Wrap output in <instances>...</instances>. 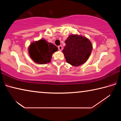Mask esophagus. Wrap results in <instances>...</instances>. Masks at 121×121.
<instances>
[{"label": "esophagus", "instance_id": "34e87169", "mask_svg": "<svg viewBox=\"0 0 121 121\" xmlns=\"http://www.w3.org/2000/svg\"><path fill=\"white\" fill-rule=\"evenodd\" d=\"M58 49H59V50H60V51L62 50V45L59 46H58Z\"/></svg>", "mask_w": 121, "mask_h": 121}]
</instances>
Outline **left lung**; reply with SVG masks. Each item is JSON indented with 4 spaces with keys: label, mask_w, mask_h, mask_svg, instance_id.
<instances>
[{
    "label": "left lung",
    "mask_w": 121,
    "mask_h": 121,
    "mask_svg": "<svg viewBox=\"0 0 121 121\" xmlns=\"http://www.w3.org/2000/svg\"><path fill=\"white\" fill-rule=\"evenodd\" d=\"M62 52L67 63L73 66H79L85 63L91 54L92 45L85 37L71 35L65 41Z\"/></svg>",
    "instance_id": "8db88e82"
}]
</instances>
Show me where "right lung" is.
Wrapping results in <instances>:
<instances>
[{"instance_id": "obj_1", "label": "right lung", "mask_w": 121, "mask_h": 121, "mask_svg": "<svg viewBox=\"0 0 121 121\" xmlns=\"http://www.w3.org/2000/svg\"><path fill=\"white\" fill-rule=\"evenodd\" d=\"M58 51V48L44 39L32 43L28 51L31 58L38 64H46L51 62L53 53Z\"/></svg>"}]
</instances>
